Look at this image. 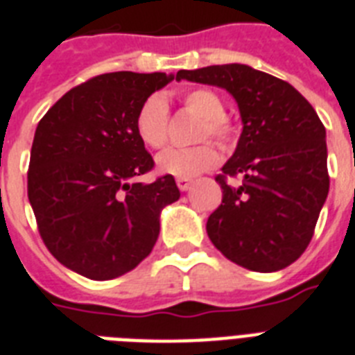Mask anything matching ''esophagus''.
Wrapping results in <instances>:
<instances>
[{"mask_svg": "<svg viewBox=\"0 0 355 355\" xmlns=\"http://www.w3.org/2000/svg\"><path fill=\"white\" fill-rule=\"evenodd\" d=\"M177 186L180 188V191H188L191 188V180L189 178H177Z\"/></svg>", "mask_w": 355, "mask_h": 355, "instance_id": "1", "label": "esophagus"}]
</instances>
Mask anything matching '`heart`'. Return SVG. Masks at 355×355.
I'll return each mask as SVG.
<instances>
[{
    "instance_id": "obj_1",
    "label": "heart",
    "mask_w": 355,
    "mask_h": 355,
    "mask_svg": "<svg viewBox=\"0 0 355 355\" xmlns=\"http://www.w3.org/2000/svg\"><path fill=\"white\" fill-rule=\"evenodd\" d=\"M182 105L195 116L202 118L197 130V139L214 138L217 141H228L232 127L225 118V105L216 92L208 88H193L182 94ZM167 123L169 108L164 97L150 96L139 105L134 130L139 141L149 149H160L167 141ZM219 162V153L211 144H200L189 149H167L156 156V167L164 175L178 178H193L205 171H210Z\"/></svg>"
}]
</instances>
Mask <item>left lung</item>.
I'll list each match as a JSON object with an SVG mask.
<instances>
[{
	"instance_id": "1",
	"label": "left lung",
	"mask_w": 355,
	"mask_h": 355,
	"mask_svg": "<svg viewBox=\"0 0 355 355\" xmlns=\"http://www.w3.org/2000/svg\"><path fill=\"white\" fill-rule=\"evenodd\" d=\"M182 79L227 90L241 116L236 150L216 178L223 202L208 237L245 269H286L311 241L330 189L324 125L289 83L247 64L180 69ZM236 174L242 184H227Z\"/></svg>"
}]
</instances>
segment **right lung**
Returning <instances> with one entry per match:
<instances>
[{
    "instance_id": "obj_1",
    "label": "right lung",
    "mask_w": 355,
    "mask_h": 355,
    "mask_svg": "<svg viewBox=\"0 0 355 355\" xmlns=\"http://www.w3.org/2000/svg\"><path fill=\"white\" fill-rule=\"evenodd\" d=\"M169 73H105L75 86L36 127L27 195L55 258L90 280H112L145 259L160 214L178 200L171 175L132 182L155 162L134 130L139 105Z\"/></svg>"
}]
</instances>
